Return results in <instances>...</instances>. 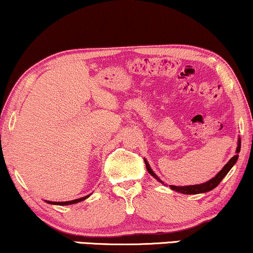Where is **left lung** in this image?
I'll return each instance as SVG.
<instances>
[{
    "instance_id": "obj_1",
    "label": "left lung",
    "mask_w": 253,
    "mask_h": 253,
    "mask_svg": "<svg viewBox=\"0 0 253 253\" xmlns=\"http://www.w3.org/2000/svg\"><path fill=\"white\" fill-rule=\"evenodd\" d=\"M241 151V138H238L237 140V148H236V154L234 155L233 158L230 159L229 161L227 162L226 165H224V167L221 169V170L217 172V174L214 176L213 178H211L210 181H207L205 183H202V184H195V185H185V186H176V185H169V188H170L171 190H174V191H177V192H181L183 193V195H198V193H205V192H209L211 191V190H213L214 188H216L217 185L220 184V182L222 181L224 176H226L228 172H229V170L231 168H233V166L236 164L237 159H238V153H240ZM145 161V165H146V169L147 171L150 172V174L153 176V177L157 179V181H159L160 183H162V184H165L164 182L161 181L160 178L158 177L157 174L152 170L151 166L150 164H148L146 159H144Z\"/></svg>"
}]
</instances>
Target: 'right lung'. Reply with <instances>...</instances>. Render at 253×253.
Returning a JSON list of instances; mask_svg holds the SVG:
<instances>
[{
	"instance_id": "obj_1",
	"label": "right lung",
	"mask_w": 253,
	"mask_h": 253,
	"mask_svg": "<svg viewBox=\"0 0 253 253\" xmlns=\"http://www.w3.org/2000/svg\"><path fill=\"white\" fill-rule=\"evenodd\" d=\"M91 195H87L85 197H82V198H78V199H75V200H69V202H49V200H46V203L48 204H51V205H72V204H77L79 202H83V200L87 199L88 197Z\"/></svg>"
}]
</instances>
